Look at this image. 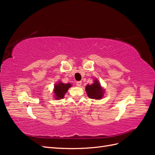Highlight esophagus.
Segmentation results:
<instances>
[{"label": "esophagus", "mask_w": 155, "mask_h": 155, "mask_svg": "<svg viewBox=\"0 0 155 155\" xmlns=\"http://www.w3.org/2000/svg\"><path fill=\"white\" fill-rule=\"evenodd\" d=\"M76 85H77V86H78V87L81 86V81H77V82H76Z\"/></svg>", "instance_id": "1"}]
</instances>
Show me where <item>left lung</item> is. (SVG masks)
<instances>
[{
  "label": "left lung",
  "mask_w": 155,
  "mask_h": 155,
  "mask_svg": "<svg viewBox=\"0 0 155 155\" xmlns=\"http://www.w3.org/2000/svg\"><path fill=\"white\" fill-rule=\"evenodd\" d=\"M85 89L88 97L91 99L100 100L104 96V92L97 80H95L94 83L91 85H87Z\"/></svg>",
  "instance_id": "left-lung-1"
}]
</instances>
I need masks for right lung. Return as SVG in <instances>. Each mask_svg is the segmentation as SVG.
<instances>
[{
	"mask_svg": "<svg viewBox=\"0 0 155 155\" xmlns=\"http://www.w3.org/2000/svg\"><path fill=\"white\" fill-rule=\"evenodd\" d=\"M72 86L71 84H64L63 83H58L54 86V93L56 100L62 99L64 97V95L67 93L68 88Z\"/></svg>",
	"mask_w": 155,
	"mask_h": 155,
	"instance_id": "1",
	"label": "right lung"
}]
</instances>
